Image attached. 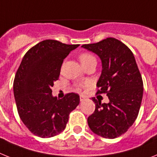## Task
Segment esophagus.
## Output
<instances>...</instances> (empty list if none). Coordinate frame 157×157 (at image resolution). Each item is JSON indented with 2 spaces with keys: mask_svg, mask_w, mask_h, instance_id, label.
<instances>
[{
  "mask_svg": "<svg viewBox=\"0 0 157 157\" xmlns=\"http://www.w3.org/2000/svg\"><path fill=\"white\" fill-rule=\"evenodd\" d=\"M86 99V97H85V96H83V95L80 96V101H83Z\"/></svg>",
  "mask_w": 157,
  "mask_h": 157,
  "instance_id": "obj_1",
  "label": "esophagus"
}]
</instances>
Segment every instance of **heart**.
Returning <instances> with one entry per match:
<instances>
[{"label":"heart","mask_w":157,"mask_h":157,"mask_svg":"<svg viewBox=\"0 0 157 157\" xmlns=\"http://www.w3.org/2000/svg\"><path fill=\"white\" fill-rule=\"evenodd\" d=\"M79 59L81 63H86V62L90 61V60H92V59H96L93 55L90 53H82L79 56Z\"/></svg>","instance_id":"1"}]
</instances>
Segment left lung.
Here are the masks:
<instances>
[{"mask_svg":"<svg viewBox=\"0 0 157 157\" xmlns=\"http://www.w3.org/2000/svg\"><path fill=\"white\" fill-rule=\"evenodd\" d=\"M82 47L97 54L102 71L97 86L98 94L106 93L109 103H95L94 112L87 119L94 134L105 138H116L127 131L138 117L143 96V82L134 54L113 37Z\"/></svg>","mask_w":157,"mask_h":157,"instance_id":"left-lung-1","label":"left lung"}]
</instances>
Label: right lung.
Segmentation results:
<instances>
[{"label":"right lung","mask_w":157,"mask_h":157,"mask_svg":"<svg viewBox=\"0 0 157 157\" xmlns=\"http://www.w3.org/2000/svg\"><path fill=\"white\" fill-rule=\"evenodd\" d=\"M78 46L45 40L29 49L22 59L14 79V97L19 117L34 135L45 138L61 133L70 112L79 104V96L75 93L62 99L52 94L63 59Z\"/></svg>","instance_id":"1"}]
</instances>
